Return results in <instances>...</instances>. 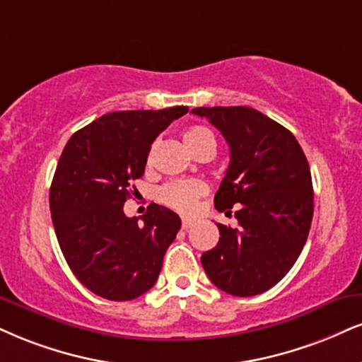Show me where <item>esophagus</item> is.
<instances>
[{"instance_id":"obj_1","label":"esophagus","mask_w":362,"mask_h":362,"mask_svg":"<svg viewBox=\"0 0 362 362\" xmlns=\"http://www.w3.org/2000/svg\"><path fill=\"white\" fill-rule=\"evenodd\" d=\"M181 226H182V230H188V228H191V226H193V221H191V220H182Z\"/></svg>"}]
</instances>
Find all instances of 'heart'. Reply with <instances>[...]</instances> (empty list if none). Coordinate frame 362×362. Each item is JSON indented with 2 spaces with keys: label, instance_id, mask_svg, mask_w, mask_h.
Segmentation results:
<instances>
[{
  "label": "heart",
  "instance_id": "b5f03b06",
  "mask_svg": "<svg viewBox=\"0 0 362 362\" xmlns=\"http://www.w3.org/2000/svg\"><path fill=\"white\" fill-rule=\"evenodd\" d=\"M185 144L188 146L191 153L196 154L203 147L211 146L215 147V136L209 131L208 127L203 126H193L182 136ZM151 159V158H149ZM206 193V186L202 181L196 180H176L169 181L164 186L158 189V199L168 208L174 209V211L182 213V215H189L196 209L199 198Z\"/></svg>",
  "mask_w": 362,
  "mask_h": 362
}]
</instances>
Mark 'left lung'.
Wrapping results in <instances>:
<instances>
[{
    "mask_svg": "<svg viewBox=\"0 0 362 362\" xmlns=\"http://www.w3.org/2000/svg\"><path fill=\"white\" fill-rule=\"evenodd\" d=\"M230 146V166L215 208L240 228L218 225L216 247L203 269L223 292L252 297L287 275L309 236L314 189L307 158L293 134L252 107H196Z\"/></svg>",
    "mask_w": 362,
    "mask_h": 362,
    "instance_id": "1",
    "label": "left lung"
}]
</instances>
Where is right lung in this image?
<instances>
[{
	"mask_svg": "<svg viewBox=\"0 0 362 362\" xmlns=\"http://www.w3.org/2000/svg\"><path fill=\"white\" fill-rule=\"evenodd\" d=\"M186 112L176 105L105 114L75 132L58 159L50 188L58 245L82 285L107 300H132L153 287L181 228L171 209L151 203L139 223L124 203L156 137Z\"/></svg>",
	"mask_w": 362,
	"mask_h": 362,
	"instance_id": "obj_1",
	"label": "right lung"
}]
</instances>
